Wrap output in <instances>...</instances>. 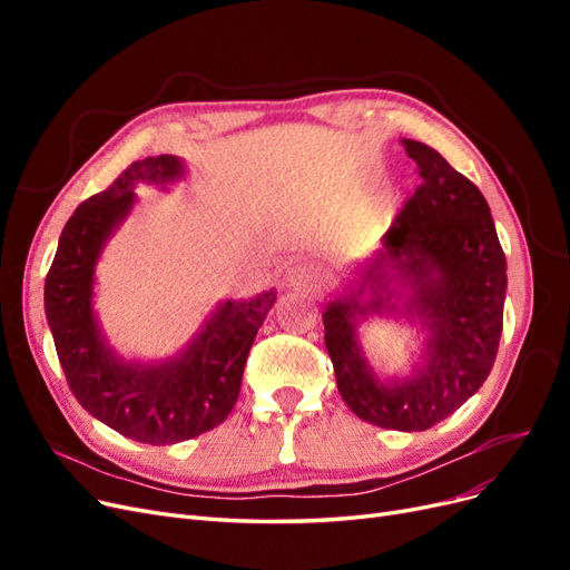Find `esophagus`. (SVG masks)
Returning <instances> with one entry per match:
<instances>
[{
	"label": "esophagus",
	"mask_w": 570,
	"mask_h": 570,
	"mask_svg": "<svg viewBox=\"0 0 570 570\" xmlns=\"http://www.w3.org/2000/svg\"><path fill=\"white\" fill-rule=\"evenodd\" d=\"M321 281H323L321 271L312 264H295V266H289L285 273V285L292 289L312 292L321 285Z\"/></svg>",
	"instance_id": "esophagus-1"
}]
</instances>
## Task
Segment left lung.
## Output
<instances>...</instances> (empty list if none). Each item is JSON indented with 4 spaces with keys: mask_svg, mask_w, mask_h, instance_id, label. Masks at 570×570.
I'll return each instance as SVG.
<instances>
[{
    "mask_svg": "<svg viewBox=\"0 0 570 570\" xmlns=\"http://www.w3.org/2000/svg\"><path fill=\"white\" fill-rule=\"evenodd\" d=\"M402 145L421 185L383 247L325 304L323 325L344 404L366 423L419 433L452 416L488 381L504 323L507 256L480 189L433 147ZM371 315L422 323L426 344L411 376L381 382L370 368L357 323Z\"/></svg>",
    "mask_w": 570,
    "mask_h": 570,
    "instance_id": "obj_1",
    "label": "left lung"
}]
</instances>
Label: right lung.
I'll return each mask as SVG.
<instances>
[{
    "instance_id": "add662e5",
    "label": "right lung",
    "mask_w": 570,
    "mask_h": 570,
    "mask_svg": "<svg viewBox=\"0 0 570 570\" xmlns=\"http://www.w3.org/2000/svg\"><path fill=\"white\" fill-rule=\"evenodd\" d=\"M183 176L185 164L170 154L130 164L68 218L45 281V314L68 387L97 421L145 444H176L228 419L275 302L273 289L220 302L183 352L154 364L128 361L107 342L92 306L101 249L128 218L137 185L166 189Z\"/></svg>"
}]
</instances>
